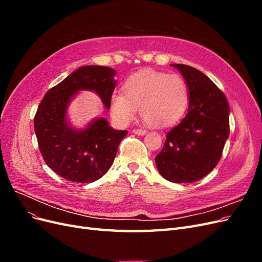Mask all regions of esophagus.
<instances>
[{"label":"esophagus","mask_w":262,"mask_h":262,"mask_svg":"<svg viewBox=\"0 0 262 262\" xmlns=\"http://www.w3.org/2000/svg\"><path fill=\"white\" fill-rule=\"evenodd\" d=\"M147 131L145 129H134L133 130V133L138 134V136H144V134L146 133Z\"/></svg>","instance_id":"obj_1"}]
</instances>
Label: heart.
I'll return each mask as SVG.
<instances>
[{"mask_svg": "<svg viewBox=\"0 0 262 262\" xmlns=\"http://www.w3.org/2000/svg\"><path fill=\"white\" fill-rule=\"evenodd\" d=\"M123 93L110 98V113L119 124H129L138 109L144 120L156 128H166L184 117L189 104L188 86L179 75L144 71L129 77Z\"/></svg>", "mask_w": 262, "mask_h": 262, "instance_id": "obj_1", "label": "heart"}]
</instances>
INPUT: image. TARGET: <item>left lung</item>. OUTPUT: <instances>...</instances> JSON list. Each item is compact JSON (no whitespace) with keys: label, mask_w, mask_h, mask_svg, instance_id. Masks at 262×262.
Here are the masks:
<instances>
[{"label":"left lung","mask_w":262,"mask_h":262,"mask_svg":"<svg viewBox=\"0 0 262 262\" xmlns=\"http://www.w3.org/2000/svg\"><path fill=\"white\" fill-rule=\"evenodd\" d=\"M172 67L187 83L189 107L181 122L166 133L155 164L166 180L188 184L207 176L220 162L229 136V106L224 93L199 70Z\"/></svg>","instance_id":"1"}]
</instances>
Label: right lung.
<instances>
[{
  "label": "right lung",
  "instance_id": "add662e5",
  "mask_svg": "<svg viewBox=\"0 0 262 262\" xmlns=\"http://www.w3.org/2000/svg\"><path fill=\"white\" fill-rule=\"evenodd\" d=\"M115 75L116 71L108 67H82L47 92L39 105L34 119L38 146L46 164L60 177L90 184L113 165L128 131L113 129L105 118L76 130L69 124L67 112L74 95L84 90L96 93L109 109L117 83Z\"/></svg>",
  "mask_w": 262,
  "mask_h": 262
}]
</instances>
